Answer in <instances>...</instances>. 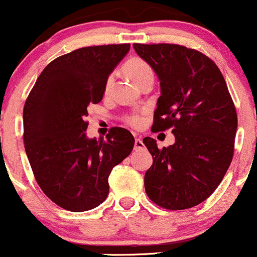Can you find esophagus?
Listing matches in <instances>:
<instances>
[{
  "label": "esophagus",
  "instance_id": "34e87169",
  "mask_svg": "<svg viewBox=\"0 0 257 257\" xmlns=\"http://www.w3.org/2000/svg\"><path fill=\"white\" fill-rule=\"evenodd\" d=\"M134 149L136 150H142L144 149V143L141 138H137L136 142H134Z\"/></svg>",
  "mask_w": 257,
  "mask_h": 257
}]
</instances>
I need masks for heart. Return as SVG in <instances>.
<instances>
[{
  "label": "heart",
  "mask_w": 257,
  "mask_h": 257,
  "mask_svg": "<svg viewBox=\"0 0 257 257\" xmlns=\"http://www.w3.org/2000/svg\"><path fill=\"white\" fill-rule=\"evenodd\" d=\"M123 72L129 79L133 80L141 88L148 84V83H153V80H154V71L150 67V64L144 59L139 58V57H133L129 61H126L125 64L123 66ZM112 82L113 77L110 76L105 82V90L109 89ZM125 119L132 126H136V128H139L143 124V116L139 113L131 114Z\"/></svg>",
  "instance_id": "obj_1"
}]
</instances>
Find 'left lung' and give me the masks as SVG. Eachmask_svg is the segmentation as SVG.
Wrapping results in <instances>:
<instances>
[{"label": "left lung", "mask_w": 257, "mask_h": 257, "mask_svg": "<svg viewBox=\"0 0 257 257\" xmlns=\"http://www.w3.org/2000/svg\"><path fill=\"white\" fill-rule=\"evenodd\" d=\"M133 47L160 82L153 128H173L175 137L163 149L153 138L143 139L153 157L145 191L164 209L193 208L214 193L230 167L237 129L234 102L221 72L205 54L168 43Z\"/></svg>", "instance_id": "left-lung-1"}]
</instances>
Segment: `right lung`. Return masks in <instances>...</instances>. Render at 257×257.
I'll return each instance as SVG.
<instances>
[{
    "label": "right lung",
    "instance_id": "right-lung-1",
    "mask_svg": "<svg viewBox=\"0 0 257 257\" xmlns=\"http://www.w3.org/2000/svg\"><path fill=\"white\" fill-rule=\"evenodd\" d=\"M131 45L93 46L58 57L35 83L23 108V141L43 193L61 208H97L109 193L110 172L132 153L134 138L112 128L107 138L85 134L88 105L102 100L105 82Z\"/></svg>",
    "mask_w": 257,
    "mask_h": 257
}]
</instances>
